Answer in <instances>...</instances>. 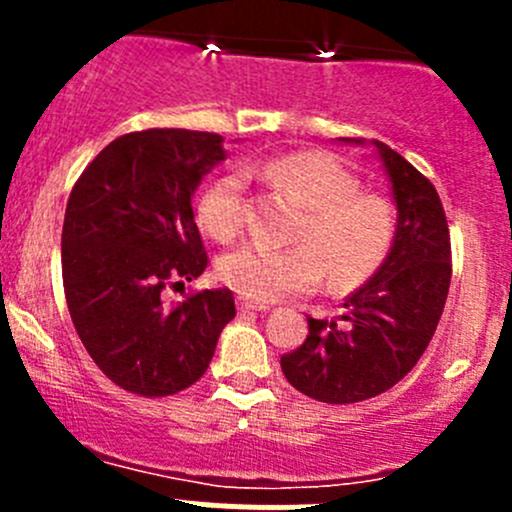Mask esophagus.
<instances>
[{"mask_svg":"<svg viewBox=\"0 0 512 512\" xmlns=\"http://www.w3.org/2000/svg\"><path fill=\"white\" fill-rule=\"evenodd\" d=\"M237 309H240V314H250V312H265V304H257V302H250V299H237Z\"/></svg>","mask_w":512,"mask_h":512,"instance_id":"34e87169","label":"esophagus"}]
</instances>
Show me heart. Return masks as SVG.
<instances>
[{"mask_svg":"<svg viewBox=\"0 0 512 512\" xmlns=\"http://www.w3.org/2000/svg\"><path fill=\"white\" fill-rule=\"evenodd\" d=\"M245 173L262 175L297 200L304 210L292 247L250 242L220 260V277L252 302H277L312 292L324 275L337 292L369 282L389 257L396 240V210L384 195L359 190L347 165L327 151H292ZM247 178L225 173L205 188L198 223L215 240L227 242L242 227Z\"/></svg>","mask_w":512,"mask_h":512,"instance_id":"b5f03b06","label":"heart"}]
</instances>
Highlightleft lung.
<instances>
[{
    "mask_svg": "<svg viewBox=\"0 0 512 512\" xmlns=\"http://www.w3.org/2000/svg\"><path fill=\"white\" fill-rule=\"evenodd\" d=\"M374 146L399 210L394 247L344 299L342 317H307V339L280 359L289 384L324 404H356L399 384L426 352L451 287V235L436 188L394 148Z\"/></svg>",
    "mask_w": 512,
    "mask_h": 512,
    "instance_id": "1",
    "label": "left lung"
}]
</instances>
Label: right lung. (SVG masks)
Returning a JSON list of instances; mask_svg holds the SVG:
<instances>
[{
    "mask_svg": "<svg viewBox=\"0 0 512 512\" xmlns=\"http://www.w3.org/2000/svg\"><path fill=\"white\" fill-rule=\"evenodd\" d=\"M223 158L218 133L148 128L108 143L71 188L61 230L71 322L98 369L136 396L195 384L235 317L230 289L165 299L208 267L193 193Z\"/></svg>",
    "mask_w": 512,
    "mask_h": 512,
    "instance_id": "1",
    "label": "right lung"
}]
</instances>
